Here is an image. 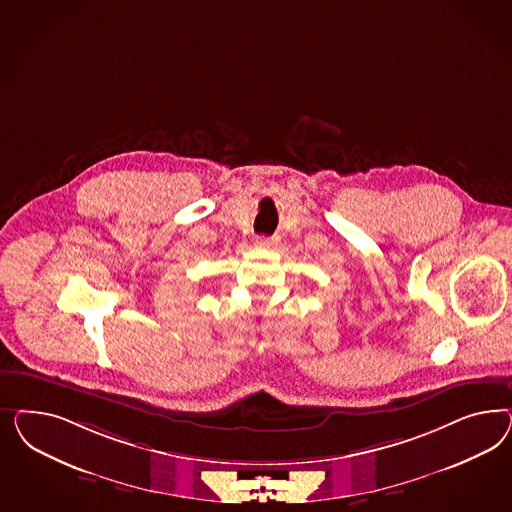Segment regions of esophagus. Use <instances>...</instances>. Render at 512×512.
<instances>
[{
  "label": "esophagus",
  "instance_id": "1",
  "mask_svg": "<svg viewBox=\"0 0 512 512\" xmlns=\"http://www.w3.org/2000/svg\"><path fill=\"white\" fill-rule=\"evenodd\" d=\"M255 246L261 249H272L278 246V238L276 236H259L255 240Z\"/></svg>",
  "mask_w": 512,
  "mask_h": 512
}]
</instances>
